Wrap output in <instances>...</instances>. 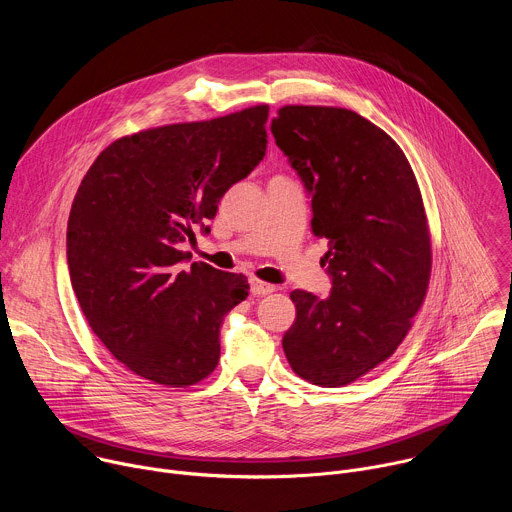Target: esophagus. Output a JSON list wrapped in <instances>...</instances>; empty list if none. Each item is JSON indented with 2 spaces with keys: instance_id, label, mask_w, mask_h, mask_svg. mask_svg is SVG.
Returning <instances> with one entry per match:
<instances>
[{
  "instance_id": "1",
  "label": "esophagus",
  "mask_w": 512,
  "mask_h": 512,
  "mask_svg": "<svg viewBox=\"0 0 512 512\" xmlns=\"http://www.w3.org/2000/svg\"><path fill=\"white\" fill-rule=\"evenodd\" d=\"M275 287L271 285V283H265V281H259V279H251V294L255 296V298H259V296H267V294H271Z\"/></svg>"
}]
</instances>
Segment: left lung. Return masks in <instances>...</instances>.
<instances>
[{"label": "left lung", "instance_id": "1", "mask_svg": "<svg viewBox=\"0 0 512 512\" xmlns=\"http://www.w3.org/2000/svg\"><path fill=\"white\" fill-rule=\"evenodd\" d=\"M271 133L312 196L332 279L328 298L291 291L283 352L298 377L342 387L397 350L423 304L431 243L421 192L399 145L354 111L287 105Z\"/></svg>", "mask_w": 512, "mask_h": 512}]
</instances>
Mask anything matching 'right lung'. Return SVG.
I'll return each instance as SVG.
<instances>
[{"mask_svg":"<svg viewBox=\"0 0 512 512\" xmlns=\"http://www.w3.org/2000/svg\"><path fill=\"white\" fill-rule=\"evenodd\" d=\"M267 105L125 135L83 178L66 227L70 283L81 310L125 367L166 387L206 379L221 356L225 316L249 296L243 275L180 267L210 233L225 192L267 150Z\"/></svg>","mask_w":512,"mask_h":512,"instance_id":"right-lung-1","label":"right lung"}]
</instances>
